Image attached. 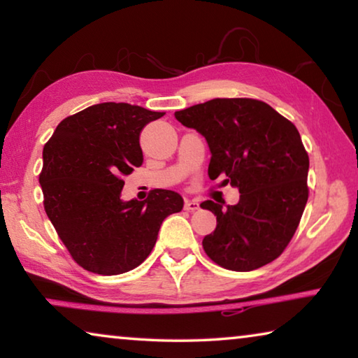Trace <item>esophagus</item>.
<instances>
[{"instance_id":"esophagus-1","label":"esophagus","mask_w":358,"mask_h":358,"mask_svg":"<svg viewBox=\"0 0 358 358\" xmlns=\"http://www.w3.org/2000/svg\"><path fill=\"white\" fill-rule=\"evenodd\" d=\"M185 210H187V211L199 210V202L197 201H185Z\"/></svg>"}]
</instances>
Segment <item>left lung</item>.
I'll list each match as a JSON object with an SVG mask.
<instances>
[{
	"label": "left lung",
	"instance_id": "8db88e82",
	"mask_svg": "<svg viewBox=\"0 0 358 358\" xmlns=\"http://www.w3.org/2000/svg\"><path fill=\"white\" fill-rule=\"evenodd\" d=\"M181 124L207 138L208 177L240 191L237 205L201 203L216 216L203 238L207 256L222 268L251 271L273 262L292 240L310 196V157L299 129L266 102L216 98L175 112Z\"/></svg>",
	"mask_w": 358,
	"mask_h": 358
}]
</instances>
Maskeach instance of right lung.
Segmentation results:
<instances>
[{"mask_svg": "<svg viewBox=\"0 0 358 358\" xmlns=\"http://www.w3.org/2000/svg\"><path fill=\"white\" fill-rule=\"evenodd\" d=\"M164 112L102 102L64 118L42 151L44 210L71 257L98 275L126 273L150 256L162 221L183 208L180 194L120 199L123 177L141 167L138 137Z\"/></svg>", "mask_w": 358, "mask_h": 358, "instance_id": "right-lung-1", "label": "right lung"}]
</instances>
